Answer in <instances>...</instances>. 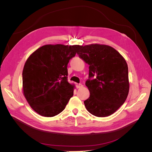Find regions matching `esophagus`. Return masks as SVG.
Here are the masks:
<instances>
[{"label": "esophagus", "instance_id": "obj_1", "mask_svg": "<svg viewBox=\"0 0 152 152\" xmlns=\"http://www.w3.org/2000/svg\"><path fill=\"white\" fill-rule=\"evenodd\" d=\"M84 87V86L82 85V84H77V88H79V89H80V88H82V87Z\"/></svg>", "mask_w": 152, "mask_h": 152}]
</instances>
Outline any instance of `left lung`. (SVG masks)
Wrapping results in <instances>:
<instances>
[{"instance_id": "1", "label": "left lung", "mask_w": 152, "mask_h": 152, "mask_svg": "<svg viewBox=\"0 0 152 152\" xmlns=\"http://www.w3.org/2000/svg\"><path fill=\"white\" fill-rule=\"evenodd\" d=\"M77 54L88 64L89 77L86 86L89 98L84 101L90 113L98 117L111 115L125 102L129 91L128 66L117 50L104 44L81 46Z\"/></svg>"}]
</instances>
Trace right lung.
<instances>
[{"instance_id": "add662e5", "label": "right lung", "mask_w": 152, "mask_h": 152, "mask_svg": "<svg viewBox=\"0 0 152 152\" xmlns=\"http://www.w3.org/2000/svg\"><path fill=\"white\" fill-rule=\"evenodd\" d=\"M81 45L47 44L26 59L23 70V93L31 108L51 117L65 108L75 85L67 80V65Z\"/></svg>"}]
</instances>
